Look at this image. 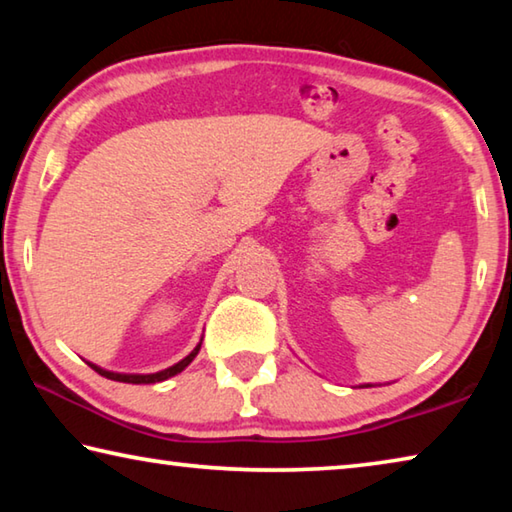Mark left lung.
<instances>
[{
    "label": "left lung",
    "mask_w": 512,
    "mask_h": 512,
    "mask_svg": "<svg viewBox=\"0 0 512 512\" xmlns=\"http://www.w3.org/2000/svg\"><path fill=\"white\" fill-rule=\"evenodd\" d=\"M363 386H366V388H368V386H372V384H363ZM363 386H361V388H363Z\"/></svg>",
    "instance_id": "left-lung-1"
}]
</instances>
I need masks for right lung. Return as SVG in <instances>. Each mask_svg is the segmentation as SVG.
Returning a JSON list of instances; mask_svg holds the SVG:
<instances>
[{
    "label": "right lung",
    "mask_w": 512,
    "mask_h": 512,
    "mask_svg": "<svg viewBox=\"0 0 512 512\" xmlns=\"http://www.w3.org/2000/svg\"><path fill=\"white\" fill-rule=\"evenodd\" d=\"M201 343H203V339L198 341V345L196 348L187 354L185 359H180L178 363H173V366H169V368H164V370H158V372H149V375H137V372H112V370H106V368H101V366H97V363H90V368H94L99 372L101 377H106V379H112V381H124V384H155V381H164V379H169V377H173V375H178V372H183L189 363H192L194 359H196V354H198V350H201Z\"/></svg>",
    "instance_id": "right-lung-1"
}]
</instances>
